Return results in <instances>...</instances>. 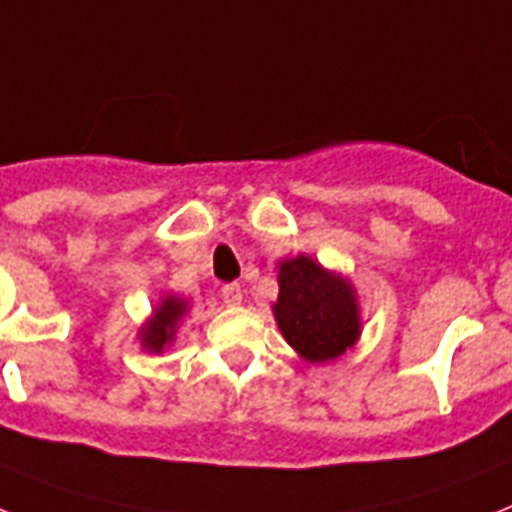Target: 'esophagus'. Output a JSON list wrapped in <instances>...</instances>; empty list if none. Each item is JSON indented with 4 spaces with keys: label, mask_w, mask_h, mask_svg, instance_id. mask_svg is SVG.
Listing matches in <instances>:
<instances>
[{
    "label": "esophagus",
    "mask_w": 512,
    "mask_h": 512,
    "mask_svg": "<svg viewBox=\"0 0 512 512\" xmlns=\"http://www.w3.org/2000/svg\"><path fill=\"white\" fill-rule=\"evenodd\" d=\"M220 297H223V302L231 307L242 305V286L239 284H226L223 289H220Z\"/></svg>",
    "instance_id": "34e87169"
}]
</instances>
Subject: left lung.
Here are the masks:
<instances>
[{
  "instance_id": "left-lung-1",
  "label": "left lung",
  "mask_w": 512,
  "mask_h": 512,
  "mask_svg": "<svg viewBox=\"0 0 512 512\" xmlns=\"http://www.w3.org/2000/svg\"><path fill=\"white\" fill-rule=\"evenodd\" d=\"M273 313L286 342L310 363L334 360L360 334L352 286L305 255L278 268Z\"/></svg>"
}]
</instances>
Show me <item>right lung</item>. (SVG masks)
Masks as SVG:
<instances>
[{"mask_svg":"<svg viewBox=\"0 0 512 512\" xmlns=\"http://www.w3.org/2000/svg\"><path fill=\"white\" fill-rule=\"evenodd\" d=\"M186 302L176 297H165L162 305L155 310V318L149 321L147 328H141V339H144V347L152 352H160L165 347V342L173 339V328L176 321L184 315Z\"/></svg>","mask_w":512,"mask_h":512,"instance_id":"add662e5","label":"right lung"}]
</instances>
